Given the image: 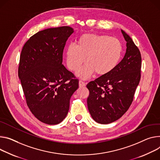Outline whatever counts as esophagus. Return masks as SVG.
<instances>
[{
    "instance_id": "esophagus-1",
    "label": "esophagus",
    "mask_w": 160,
    "mask_h": 160,
    "mask_svg": "<svg viewBox=\"0 0 160 160\" xmlns=\"http://www.w3.org/2000/svg\"><path fill=\"white\" fill-rule=\"evenodd\" d=\"M85 86V83L84 82H83L82 80H80L79 81V87L80 88H82V87Z\"/></svg>"
}]
</instances>
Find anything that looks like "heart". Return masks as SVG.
<instances>
[{"label":"heart","mask_w":160,"mask_h":160,"mask_svg":"<svg viewBox=\"0 0 160 160\" xmlns=\"http://www.w3.org/2000/svg\"><path fill=\"white\" fill-rule=\"evenodd\" d=\"M122 47L116 38L106 35L86 34L78 40L77 45L71 43L66 50V62L68 68L77 71V75L86 79L94 72L99 76L109 74L119 64Z\"/></svg>","instance_id":"1"}]
</instances>
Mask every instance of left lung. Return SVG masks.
Returning a JSON list of instances; mask_svg holds the SVG:
<instances>
[{"instance_id":"1","label":"left lung","mask_w":160,"mask_h":160,"mask_svg":"<svg viewBox=\"0 0 160 160\" xmlns=\"http://www.w3.org/2000/svg\"><path fill=\"white\" fill-rule=\"evenodd\" d=\"M126 51L122 61L109 74L90 82L88 107L92 119L107 124L126 112L133 100L140 80L142 57L139 49L124 31Z\"/></svg>"}]
</instances>
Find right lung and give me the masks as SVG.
Returning <instances> with one entry per match:
<instances>
[{"mask_svg":"<svg viewBox=\"0 0 160 160\" xmlns=\"http://www.w3.org/2000/svg\"><path fill=\"white\" fill-rule=\"evenodd\" d=\"M69 26L50 28L31 36L22 50L18 77L27 105L35 117L50 125L61 122L68 113L78 80L62 64Z\"/></svg>","mask_w":160,"mask_h":160,"instance_id":"1","label":"right lung"}]
</instances>
